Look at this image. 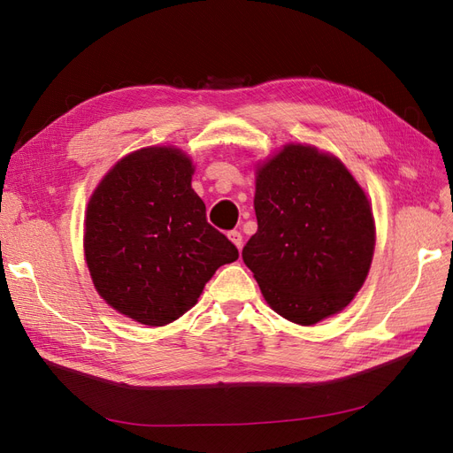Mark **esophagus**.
I'll return each instance as SVG.
<instances>
[{
  "label": "esophagus",
  "instance_id": "obj_1",
  "mask_svg": "<svg viewBox=\"0 0 453 453\" xmlns=\"http://www.w3.org/2000/svg\"><path fill=\"white\" fill-rule=\"evenodd\" d=\"M228 240L236 245L238 250H242V245H243V236H242V232L240 230H230L228 232Z\"/></svg>",
  "mask_w": 453,
  "mask_h": 453
}]
</instances>
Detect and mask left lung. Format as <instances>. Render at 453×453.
Returning a JSON list of instances; mask_svg holds the SVG:
<instances>
[{"instance_id": "1", "label": "left lung", "mask_w": 453, "mask_h": 453, "mask_svg": "<svg viewBox=\"0 0 453 453\" xmlns=\"http://www.w3.org/2000/svg\"><path fill=\"white\" fill-rule=\"evenodd\" d=\"M255 213L242 257L266 303L298 325L344 310L374 253L372 210L344 164L285 145L257 172Z\"/></svg>"}]
</instances>
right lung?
<instances>
[{
  "mask_svg": "<svg viewBox=\"0 0 453 453\" xmlns=\"http://www.w3.org/2000/svg\"><path fill=\"white\" fill-rule=\"evenodd\" d=\"M193 162L147 147L117 162L88 202L85 255L96 291L130 319L162 326L196 304L236 245L205 219Z\"/></svg>",
  "mask_w": 453,
  "mask_h": 453,
  "instance_id": "1",
  "label": "right lung"
}]
</instances>
